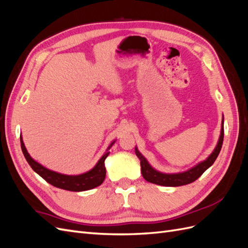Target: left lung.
I'll return each instance as SVG.
<instances>
[{
    "mask_svg": "<svg viewBox=\"0 0 248 248\" xmlns=\"http://www.w3.org/2000/svg\"><path fill=\"white\" fill-rule=\"evenodd\" d=\"M223 134H224V131H223V119H222L220 137L211 155H210L206 160L197 164L196 167H193L190 170L183 172H178V174H164V172L156 170L155 169H153L151 166H150L147 159L140 153L138 148H136V154L139 157V159L140 160V171H141L142 177H144L146 181L150 183H154V184L162 185V186L176 187V186H182V185L192 183L193 181H196L198 178H200L202 175V172H204L207 169L211 167L214 163V161L216 160L217 156H218L222 147Z\"/></svg>",
    "mask_w": 248,
    "mask_h": 248,
    "instance_id": "obj_1",
    "label": "left lung"
}]
</instances>
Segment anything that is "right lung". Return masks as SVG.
<instances>
[{"label":"right lung","mask_w":248,"mask_h":248,"mask_svg":"<svg viewBox=\"0 0 248 248\" xmlns=\"http://www.w3.org/2000/svg\"><path fill=\"white\" fill-rule=\"evenodd\" d=\"M114 142L115 141H112L108 146L107 152L102 155L101 158L96 163V166L92 170L84 172V174L70 176L50 170L41 166L40 163L35 161L28 153L24 141H22V139L20 137V146L22 153H24L28 163L30 164V167L33 169V170L36 171L37 174L42 177L46 182H48L52 186L69 191H85L95 188V187L102 184L107 175V170L106 167H104V160H106V158L108 156V150L111 148L112 145H114Z\"/></svg>","instance_id":"1"}]
</instances>
